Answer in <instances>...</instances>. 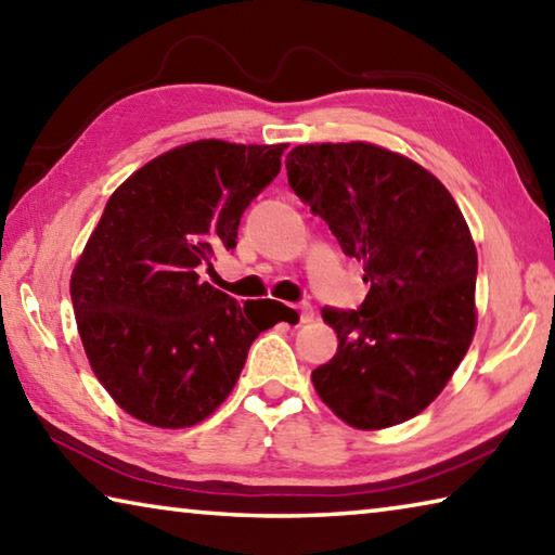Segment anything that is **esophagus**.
<instances>
[{"instance_id":"esophagus-1","label":"esophagus","mask_w":555,"mask_h":555,"mask_svg":"<svg viewBox=\"0 0 555 555\" xmlns=\"http://www.w3.org/2000/svg\"><path fill=\"white\" fill-rule=\"evenodd\" d=\"M296 311H298V321H300V323H311L313 318H315L313 308L308 306V304H300V306H296Z\"/></svg>"}]
</instances>
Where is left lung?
Masks as SVG:
<instances>
[{
	"mask_svg": "<svg viewBox=\"0 0 555 555\" xmlns=\"http://www.w3.org/2000/svg\"><path fill=\"white\" fill-rule=\"evenodd\" d=\"M286 171L370 284L360 311H323L340 345L311 374L318 397L352 428L403 424L446 389L475 335L463 212L424 166L370 142L300 144Z\"/></svg>",
	"mask_w": 555,
	"mask_h": 555,
	"instance_id": "8db88e82",
	"label": "left lung"
}]
</instances>
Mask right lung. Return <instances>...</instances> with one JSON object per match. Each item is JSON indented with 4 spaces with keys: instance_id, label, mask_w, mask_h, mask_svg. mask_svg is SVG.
I'll list each match as a JSON object with an SVG mask.
<instances>
[{
    "instance_id": "right-lung-1",
    "label": "right lung",
    "mask_w": 555,
    "mask_h": 555,
    "mask_svg": "<svg viewBox=\"0 0 555 555\" xmlns=\"http://www.w3.org/2000/svg\"><path fill=\"white\" fill-rule=\"evenodd\" d=\"M286 144L201 139L152 158L109 195L70 276L75 323L102 387L156 428L201 424L230 397L249 345L279 321L208 281Z\"/></svg>"
}]
</instances>
